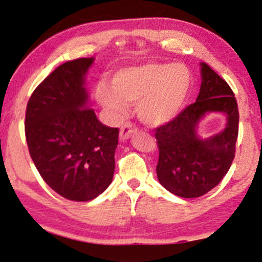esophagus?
<instances>
[{
	"label": "esophagus",
	"instance_id": "1",
	"mask_svg": "<svg viewBox=\"0 0 262 262\" xmlns=\"http://www.w3.org/2000/svg\"><path fill=\"white\" fill-rule=\"evenodd\" d=\"M137 130H138V128H137V126L134 125L133 123L126 122L122 126V129H120V139H122V140L128 139L129 137H130L133 133H136Z\"/></svg>",
	"mask_w": 262,
	"mask_h": 262
}]
</instances>
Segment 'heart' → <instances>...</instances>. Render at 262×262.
Segmentation results:
<instances>
[{
	"instance_id": "heart-1",
	"label": "heart",
	"mask_w": 262,
	"mask_h": 262,
	"mask_svg": "<svg viewBox=\"0 0 262 262\" xmlns=\"http://www.w3.org/2000/svg\"><path fill=\"white\" fill-rule=\"evenodd\" d=\"M192 88V74L182 64L147 62L120 70L113 86L101 82L96 99L115 117H124L128 104H138V117L149 125L172 120L183 108Z\"/></svg>"
}]
</instances>
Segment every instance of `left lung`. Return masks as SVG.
I'll use <instances>...</instances> for the list:
<instances>
[{
	"label": "left lung",
	"instance_id": "1",
	"mask_svg": "<svg viewBox=\"0 0 262 262\" xmlns=\"http://www.w3.org/2000/svg\"><path fill=\"white\" fill-rule=\"evenodd\" d=\"M202 84L193 104L170 122L154 129L159 150L157 177L170 193L196 198L217 186L235 158L238 136V106L230 85L205 62L201 64ZM211 111L224 112V132L207 140L196 134L199 120Z\"/></svg>",
	"mask_w": 262,
	"mask_h": 262
}]
</instances>
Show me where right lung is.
Wrapping results in <instances>:
<instances>
[{
    "label": "right lung",
    "mask_w": 262,
    "mask_h": 262,
    "mask_svg": "<svg viewBox=\"0 0 262 262\" xmlns=\"http://www.w3.org/2000/svg\"><path fill=\"white\" fill-rule=\"evenodd\" d=\"M93 61L80 57L55 69L30 96L25 117L27 147L40 176L76 202L94 200L112 183L119 136L88 105L84 78Z\"/></svg>",
    "instance_id": "right-lung-1"
}]
</instances>
